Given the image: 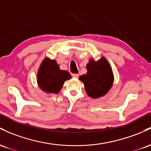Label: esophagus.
I'll return each instance as SVG.
<instances>
[{"label": "esophagus", "instance_id": "34e87169", "mask_svg": "<svg viewBox=\"0 0 151 151\" xmlns=\"http://www.w3.org/2000/svg\"><path fill=\"white\" fill-rule=\"evenodd\" d=\"M72 76L74 78H78L79 75L78 73H73V74H72Z\"/></svg>", "mask_w": 151, "mask_h": 151}]
</instances>
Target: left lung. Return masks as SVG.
<instances>
[{
    "label": "left lung",
    "mask_w": 151,
    "mask_h": 151,
    "mask_svg": "<svg viewBox=\"0 0 151 151\" xmlns=\"http://www.w3.org/2000/svg\"><path fill=\"white\" fill-rule=\"evenodd\" d=\"M86 68L87 73L80 76L79 79L84 83L87 94L93 98L106 95L113 83L112 69L107 60L103 57L96 62L91 59Z\"/></svg>",
    "instance_id": "left-lung-1"
}]
</instances>
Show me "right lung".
<instances>
[{"label": "right lung", "instance_id": "add662e5", "mask_svg": "<svg viewBox=\"0 0 151 151\" xmlns=\"http://www.w3.org/2000/svg\"><path fill=\"white\" fill-rule=\"evenodd\" d=\"M70 78L68 71L60 70L55 60L46 58L39 68L38 83L45 92L57 94L62 88L64 82Z\"/></svg>", "mask_w": 151, "mask_h": 151}]
</instances>
